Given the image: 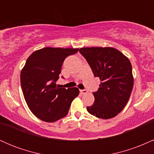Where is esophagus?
Wrapping results in <instances>:
<instances>
[{
  "mask_svg": "<svg viewBox=\"0 0 154 154\" xmlns=\"http://www.w3.org/2000/svg\"><path fill=\"white\" fill-rule=\"evenodd\" d=\"M80 93L81 94L84 95V94H87V93H88V91H87V90H80Z\"/></svg>",
  "mask_w": 154,
  "mask_h": 154,
  "instance_id": "obj_1",
  "label": "esophagus"
}]
</instances>
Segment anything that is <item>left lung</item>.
Wrapping results in <instances>:
<instances>
[{
  "label": "left lung",
  "mask_w": 154,
  "mask_h": 154,
  "mask_svg": "<svg viewBox=\"0 0 154 154\" xmlns=\"http://www.w3.org/2000/svg\"><path fill=\"white\" fill-rule=\"evenodd\" d=\"M95 77H99V89L93 94L95 101L87 110L103 119L114 117L128 103L133 88L132 65L126 56L111 47L81 48Z\"/></svg>",
  "instance_id": "left-lung-1"
}]
</instances>
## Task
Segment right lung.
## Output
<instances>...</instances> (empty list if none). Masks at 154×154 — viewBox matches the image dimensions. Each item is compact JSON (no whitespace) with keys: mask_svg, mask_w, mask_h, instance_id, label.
I'll return each instance as SVG.
<instances>
[{"mask_svg":"<svg viewBox=\"0 0 154 154\" xmlns=\"http://www.w3.org/2000/svg\"><path fill=\"white\" fill-rule=\"evenodd\" d=\"M79 48L46 47L34 51L21 71L20 80L24 99L35 116L46 122H54L68 114L79 95L77 88H61L59 78L62 63Z\"/></svg>","mask_w":154,"mask_h":154,"instance_id":"1","label":"right lung"}]
</instances>
